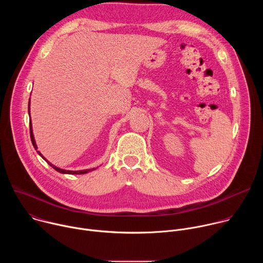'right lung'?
<instances>
[{
	"instance_id": "obj_1",
	"label": "right lung",
	"mask_w": 263,
	"mask_h": 263,
	"mask_svg": "<svg viewBox=\"0 0 263 263\" xmlns=\"http://www.w3.org/2000/svg\"><path fill=\"white\" fill-rule=\"evenodd\" d=\"M29 106H30V102H29ZM30 109V108H29ZM29 114H30V110H29ZM30 137H31V141H32V144H33V146H34V148L35 149H37V146H36V143H35V140H34V136H33V133H32V125H31V120H30ZM37 153H39L46 161H48L42 154H41V152L40 151H37ZM48 163L55 170V171H57V172H59V173H62V174H69V175H81V174H86V173H88V172H91V171H93V170H96V168H91V170H83V171H76V172H73V171H65V170H61V168H59V167H56L55 165H53L52 163H50L49 161H48Z\"/></svg>"
}]
</instances>
